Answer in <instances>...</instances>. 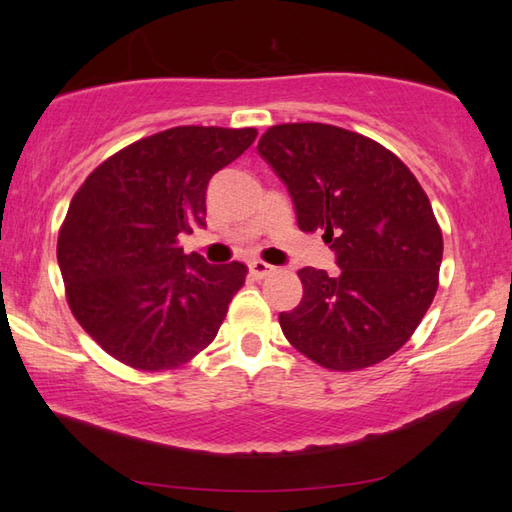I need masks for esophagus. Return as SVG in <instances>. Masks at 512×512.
Instances as JSON below:
<instances>
[{
  "label": "esophagus",
  "instance_id": "1",
  "mask_svg": "<svg viewBox=\"0 0 512 512\" xmlns=\"http://www.w3.org/2000/svg\"><path fill=\"white\" fill-rule=\"evenodd\" d=\"M248 270H250V275H253L255 279H264V277H268L270 273H273V266L270 264H266V262H259V259H255V262H250L248 264Z\"/></svg>",
  "mask_w": 512,
  "mask_h": 512
}]
</instances>
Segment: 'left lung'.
I'll use <instances>...</instances> for the list:
<instances>
[{
    "label": "left lung",
    "instance_id": "obj_1",
    "mask_svg": "<svg viewBox=\"0 0 512 512\" xmlns=\"http://www.w3.org/2000/svg\"><path fill=\"white\" fill-rule=\"evenodd\" d=\"M295 202L301 231H323L341 270L301 268V303L279 314L292 347L334 372L385 361L438 290L442 231L427 193L376 140L323 123L275 125L257 145Z\"/></svg>",
    "mask_w": 512,
    "mask_h": 512
}]
</instances>
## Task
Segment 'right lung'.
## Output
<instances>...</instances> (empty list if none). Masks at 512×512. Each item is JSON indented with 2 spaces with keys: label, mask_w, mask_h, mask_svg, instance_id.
I'll return each instance as SVG.
<instances>
[{
  "label": "right lung",
  "mask_w": 512,
  "mask_h": 512,
  "mask_svg": "<svg viewBox=\"0 0 512 512\" xmlns=\"http://www.w3.org/2000/svg\"><path fill=\"white\" fill-rule=\"evenodd\" d=\"M255 138L253 127H171L116 151L74 193L57 242L65 297L116 361L165 372L215 339L248 268L184 255L180 235L206 226L209 180Z\"/></svg>",
  "instance_id": "obj_1"
}]
</instances>
